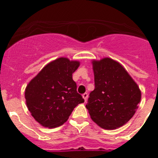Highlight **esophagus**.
<instances>
[{
  "mask_svg": "<svg viewBox=\"0 0 158 158\" xmlns=\"http://www.w3.org/2000/svg\"><path fill=\"white\" fill-rule=\"evenodd\" d=\"M88 93H84L83 95H82V97L84 98V100H85V101H87V99H88Z\"/></svg>",
  "mask_w": 158,
  "mask_h": 158,
  "instance_id": "obj_1",
  "label": "esophagus"
}]
</instances>
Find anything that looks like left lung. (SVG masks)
<instances>
[{
	"label": "left lung",
	"mask_w": 158,
	"mask_h": 158,
	"mask_svg": "<svg viewBox=\"0 0 158 158\" xmlns=\"http://www.w3.org/2000/svg\"><path fill=\"white\" fill-rule=\"evenodd\" d=\"M95 89L86 108L99 127L115 130L123 126L138 109L142 93L139 85L119 62L110 58L93 60Z\"/></svg>",
	"instance_id": "obj_1"
}]
</instances>
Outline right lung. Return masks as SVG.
I'll return each instance as SVG.
<instances>
[{
	"instance_id": "add662e5",
	"label": "right lung",
	"mask_w": 158,
	"mask_h": 158,
	"mask_svg": "<svg viewBox=\"0 0 158 158\" xmlns=\"http://www.w3.org/2000/svg\"><path fill=\"white\" fill-rule=\"evenodd\" d=\"M79 65V61L61 57L47 64L27 84L24 93L27 107L44 127L62 125L74 107L85 102L72 76Z\"/></svg>"
}]
</instances>
